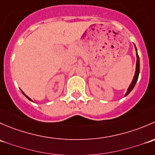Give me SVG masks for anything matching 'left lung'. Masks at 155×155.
I'll list each match as a JSON object with an SVG mask.
<instances>
[{"label":"left lung","instance_id":"8db88e82","mask_svg":"<svg viewBox=\"0 0 155 155\" xmlns=\"http://www.w3.org/2000/svg\"><path fill=\"white\" fill-rule=\"evenodd\" d=\"M135 48H136V51H137V66H136L135 75H134L132 82H131V84L130 85L129 87H128L127 91V93L125 94V97L127 96V95L129 94L130 92L133 90V88H134V86H135L136 83H137V80H138L139 74H140V58H139L138 53H137V48H136V46H135Z\"/></svg>","mask_w":155,"mask_h":155}]
</instances>
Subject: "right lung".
<instances>
[{
	"mask_svg": "<svg viewBox=\"0 0 155 155\" xmlns=\"http://www.w3.org/2000/svg\"><path fill=\"white\" fill-rule=\"evenodd\" d=\"M21 92H22V93H23V94H24V95H25V97H27V98H28V100H30V101H31V98H29V97H28V96H27V95H26V94H25V93H24V92H23V91H21Z\"/></svg>",
	"mask_w": 155,
	"mask_h": 155,
	"instance_id": "add662e5",
	"label": "right lung"
}]
</instances>
